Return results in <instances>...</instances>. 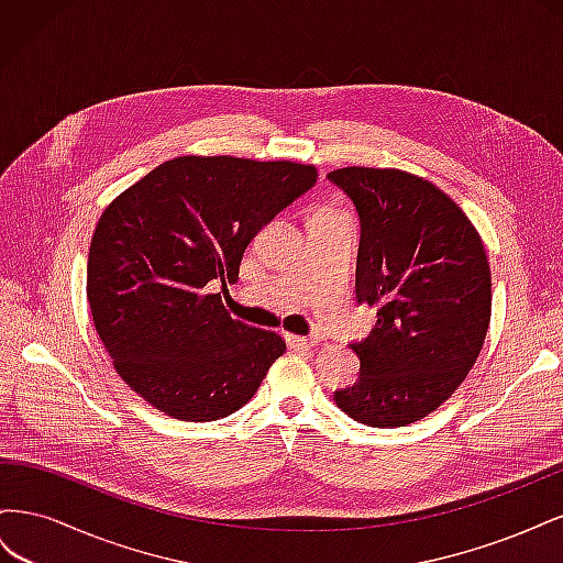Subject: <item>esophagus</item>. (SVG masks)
<instances>
[{
  "mask_svg": "<svg viewBox=\"0 0 563 563\" xmlns=\"http://www.w3.org/2000/svg\"><path fill=\"white\" fill-rule=\"evenodd\" d=\"M286 343L291 345V347H298V350H312V347H317V343H319V338L317 335H286Z\"/></svg>",
  "mask_w": 563,
  "mask_h": 563,
  "instance_id": "obj_1",
  "label": "esophagus"
}]
</instances>
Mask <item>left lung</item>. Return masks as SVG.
I'll list each match as a JSON object with an SVG mask.
<instances>
[{
  "label": "left lung",
  "instance_id": "left-lung-1",
  "mask_svg": "<svg viewBox=\"0 0 563 563\" xmlns=\"http://www.w3.org/2000/svg\"><path fill=\"white\" fill-rule=\"evenodd\" d=\"M360 216L356 302L378 310L354 340L360 378L335 389L343 413L368 428H404L465 380L490 321L482 236L457 203L399 168L347 166L327 176Z\"/></svg>",
  "mask_w": 563,
  "mask_h": 563
}]
</instances>
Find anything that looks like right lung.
I'll list each match as a JSON object with an SVG mask.
<instances>
[{"instance_id":"right-lung-1","label":"right lung","mask_w":563,"mask_h":563,"mask_svg":"<svg viewBox=\"0 0 563 563\" xmlns=\"http://www.w3.org/2000/svg\"><path fill=\"white\" fill-rule=\"evenodd\" d=\"M317 185V168L240 157L159 164L100 216L87 265L96 331L124 383L157 411L225 418L286 343L207 294L240 277L246 246Z\"/></svg>"}]
</instances>
